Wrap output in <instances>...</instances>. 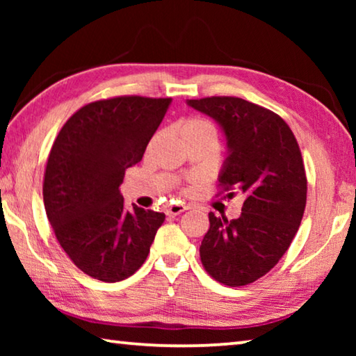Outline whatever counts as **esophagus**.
Segmentation results:
<instances>
[{
    "label": "esophagus",
    "mask_w": 356,
    "mask_h": 356,
    "mask_svg": "<svg viewBox=\"0 0 356 356\" xmlns=\"http://www.w3.org/2000/svg\"><path fill=\"white\" fill-rule=\"evenodd\" d=\"M186 209L188 207H186L185 204H171V206L166 209V215H179V213L185 212Z\"/></svg>",
    "instance_id": "obj_1"
}]
</instances>
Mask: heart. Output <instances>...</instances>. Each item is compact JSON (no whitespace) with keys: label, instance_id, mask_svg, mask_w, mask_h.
Here are the masks:
<instances>
[{"label":"heart","instance_id":"heart-1","mask_svg":"<svg viewBox=\"0 0 356 356\" xmlns=\"http://www.w3.org/2000/svg\"><path fill=\"white\" fill-rule=\"evenodd\" d=\"M176 129H177L179 135H180V138H182L184 143L191 140V138H197V136L210 138L212 141H215V138H216L215 125L206 118H200V116L184 118L176 124Z\"/></svg>","mask_w":356,"mask_h":356}]
</instances>
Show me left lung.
I'll return each instance as SVG.
<instances>
[{"mask_svg":"<svg viewBox=\"0 0 356 356\" xmlns=\"http://www.w3.org/2000/svg\"><path fill=\"white\" fill-rule=\"evenodd\" d=\"M188 105L213 118L227 138L216 196L245 195L237 220L209 213L201 262L221 284H251L280 262L303 218L308 180L297 138L281 116L248 100L212 95Z\"/></svg>","mask_w":356,"mask_h":356,"instance_id":"1","label":"left lung"}]
</instances>
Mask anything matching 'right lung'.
I'll use <instances>...</instances> for the list:
<instances>
[{"instance_id": "right-lung-1", "label": "right lung", "mask_w": 356, "mask_h": 356, "mask_svg": "<svg viewBox=\"0 0 356 356\" xmlns=\"http://www.w3.org/2000/svg\"><path fill=\"white\" fill-rule=\"evenodd\" d=\"M171 99L119 95L81 106L59 130L47 160L44 204L65 254L104 282L134 275L165 213L124 207L119 186L141 161Z\"/></svg>"}]
</instances>
